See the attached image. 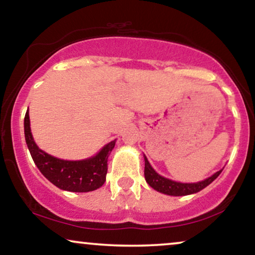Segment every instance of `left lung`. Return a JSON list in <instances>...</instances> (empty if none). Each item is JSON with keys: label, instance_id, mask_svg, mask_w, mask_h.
<instances>
[{"label": "left lung", "instance_id": "8db88e82", "mask_svg": "<svg viewBox=\"0 0 255 255\" xmlns=\"http://www.w3.org/2000/svg\"><path fill=\"white\" fill-rule=\"evenodd\" d=\"M145 160V170H144V176L146 183L150 185L152 188L158 191V192H161L164 194H167V196H187V194H193L199 192V191L203 190L206 186H208L212 181L216 179V178L221 173V171H218L213 176L208 177L207 179L203 181H198V183H178V181H173L167 179V178L161 177L160 174H158L156 171L152 168V166L148 163L147 158L144 156Z\"/></svg>", "mask_w": 255, "mask_h": 255}]
</instances>
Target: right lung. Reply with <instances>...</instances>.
Segmentation results:
<instances>
[{"instance_id":"1","label":"right lung","mask_w":255,"mask_h":255,"mask_svg":"<svg viewBox=\"0 0 255 255\" xmlns=\"http://www.w3.org/2000/svg\"><path fill=\"white\" fill-rule=\"evenodd\" d=\"M24 135L32 160L47 179L61 190L70 192H90L105 183L108 158L116 140L105 145L96 156L84 160H63L42 151L36 145L30 130L29 112L24 117Z\"/></svg>"}]
</instances>
